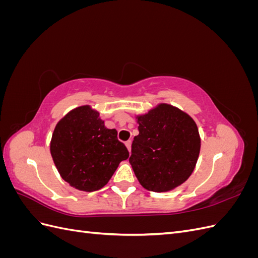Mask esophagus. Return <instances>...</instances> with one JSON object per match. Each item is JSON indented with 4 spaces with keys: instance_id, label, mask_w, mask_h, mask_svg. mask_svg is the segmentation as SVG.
I'll return each instance as SVG.
<instances>
[{
    "instance_id": "1",
    "label": "esophagus",
    "mask_w": 258,
    "mask_h": 258,
    "mask_svg": "<svg viewBox=\"0 0 258 258\" xmlns=\"http://www.w3.org/2000/svg\"><path fill=\"white\" fill-rule=\"evenodd\" d=\"M124 144H126V147L128 148V151L130 153L131 152V141H130V140H129V141H127L126 143H124Z\"/></svg>"
}]
</instances>
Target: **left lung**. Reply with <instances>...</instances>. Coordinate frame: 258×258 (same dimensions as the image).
Returning <instances> with one entry per match:
<instances>
[{"instance_id": "obj_1", "label": "left lung", "mask_w": 258, "mask_h": 258, "mask_svg": "<svg viewBox=\"0 0 258 258\" xmlns=\"http://www.w3.org/2000/svg\"><path fill=\"white\" fill-rule=\"evenodd\" d=\"M139 135L129 162L145 189L166 192L191 175L199 157L201 139L191 117L168 103L136 115Z\"/></svg>"}]
</instances>
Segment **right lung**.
Segmentation results:
<instances>
[{
    "label": "right lung",
    "instance_id": "obj_1",
    "mask_svg": "<svg viewBox=\"0 0 258 258\" xmlns=\"http://www.w3.org/2000/svg\"><path fill=\"white\" fill-rule=\"evenodd\" d=\"M50 154L59 174L73 188L96 191L105 186L129 152L90 105L75 107L57 122Z\"/></svg>",
    "mask_w": 258,
    "mask_h": 258
}]
</instances>
